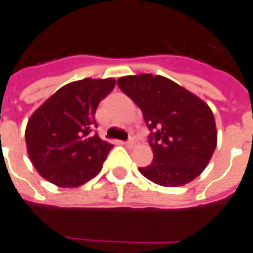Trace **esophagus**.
I'll list each match as a JSON object with an SVG mask.
<instances>
[{
    "mask_svg": "<svg viewBox=\"0 0 253 253\" xmlns=\"http://www.w3.org/2000/svg\"><path fill=\"white\" fill-rule=\"evenodd\" d=\"M136 139H133V138H130L128 141V142H125V146H128L129 149H133V147L136 146Z\"/></svg>",
    "mask_w": 253,
    "mask_h": 253,
    "instance_id": "1",
    "label": "esophagus"
}]
</instances>
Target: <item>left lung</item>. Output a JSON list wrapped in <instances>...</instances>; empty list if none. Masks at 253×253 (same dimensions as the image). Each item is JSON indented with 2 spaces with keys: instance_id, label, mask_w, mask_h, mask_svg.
I'll use <instances>...</instances> for the list:
<instances>
[{
  "instance_id": "left-lung-1",
  "label": "left lung",
  "mask_w": 253,
  "mask_h": 253,
  "mask_svg": "<svg viewBox=\"0 0 253 253\" xmlns=\"http://www.w3.org/2000/svg\"><path fill=\"white\" fill-rule=\"evenodd\" d=\"M117 84L141 108L153 132L154 158L139 172L162 187H180L201 175L217 146L215 120L207 103L162 76H125Z\"/></svg>"
}]
</instances>
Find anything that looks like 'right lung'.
I'll use <instances>...</instances> for the list:
<instances>
[{"instance_id": "obj_1", "label": "right lung", "mask_w": 253, "mask_h": 253, "mask_svg": "<svg viewBox=\"0 0 253 253\" xmlns=\"http://www.w3.org/2000/svg\"><path fill=\"white\" fill-rule=\"evenodd\" d=\"M114 78H84L62 86L28 119L26 146L36 171L61 188H77L100 172L112 145L92 133L99 102Z\"/></svg>"}]
</instances>
